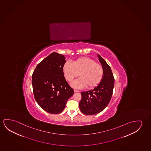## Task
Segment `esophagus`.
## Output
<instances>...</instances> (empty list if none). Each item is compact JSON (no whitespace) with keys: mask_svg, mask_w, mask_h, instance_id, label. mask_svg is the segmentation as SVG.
<instances>
[{"mask_svg":"<svg viewBox=\"0 0 151 151\" xmlns=\"http://www.w3.org/2000/svg\"><path fill=\"white\" fill-rule=\"evenodd\" d=\"M75 92H76V93H79L80 91H77V90H76V89H74Z\"/></svg>","mask_w":151,"mask_h":151,"instance_id":"esophagus-1","label":"esophagus"}]
</instances>
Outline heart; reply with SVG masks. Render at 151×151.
Masks as SVG:
<instances>
[{
    "instance_id": "1",
    "label": "heart",
    "mask_w": 151,
    "mask_h": 151,
    "mask_svg": "<svg viewBox=\"0 0 151 151\" xmlns=\"http://www.w3.org/2000/svg\"><path fill=\"white\" fill-rule=\"evenodd\" d=\"M63 70L65 78L70 82L79 74V78L71 83V86L75 88H94L100 83L104 74L102 66L86 57L77 58L72 64L66 62Z\"/></svg>"
}]
</instances>
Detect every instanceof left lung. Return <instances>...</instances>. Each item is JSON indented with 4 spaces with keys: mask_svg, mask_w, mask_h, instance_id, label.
<instances>
[{
    "mask_svg": "<svg viewBox=\"0 0 151 151\" xmlns=\"http://www.w3.org/2000/svg\"><path fill=\"white\" fill-rule=\"evenodd\" d=\"M97 56L102 65L104 74L97 86L92 90L81 93L79 108L86 115H94L102 111L110 102L113 93L114 78L111 68L99 54Z\"/></svg>",
    "mask_w": 151,
    "mask_h": 151,
    "instance_id": "obj_1",
    "label": "left lung"
}]
</instances>
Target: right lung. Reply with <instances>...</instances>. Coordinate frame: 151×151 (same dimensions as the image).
I'll use <instances>...</instances> for the list:
<instances>
[{
    "instance_id": "obj_1",
    "label": "right lung",
    "mask_w": 151,
    "mask_h": 151,
    "mask_svg": "<svg viewBox=\"0 0 151 151\" xmlns=\"http://www.w3.org/2000/svg\"><path fill=\"white\" fill-rule=\"evenodd\" d=\"M64 56L53 52L37 64L32 76V85L36 101L51 114L63 111L67 100L74 94L64 76Z\"/></svg>"
}]
</instances>
